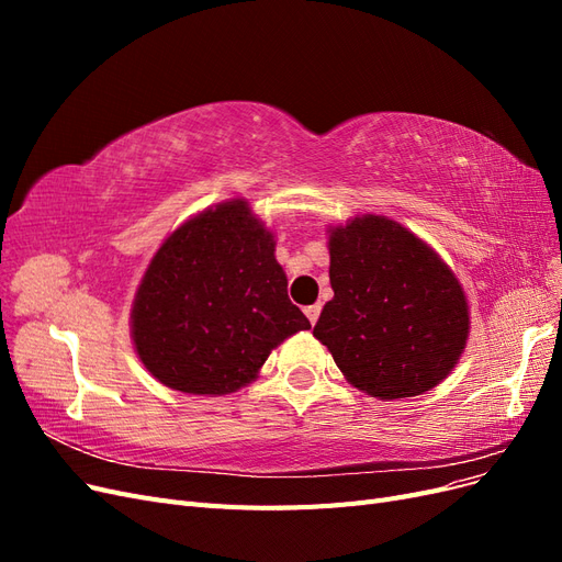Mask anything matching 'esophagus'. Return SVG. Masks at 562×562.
I'll return each instance as SVG.
<instances>
[{"instance_id": "esophagus-1", "label": "esophagus", "mask_w": 562, "mask_h": 562, "mask_svg": "<svg viewBox=\"0 0 562 562\" xmlns=\"http://www.w3.org/2000/svg\"><path fill=\"white\" fill-rule=\"evenodd\" d=\"M304 314H307L310 323L314 326V323H316V321H318V316H321V304H310V307L304 310Z\"/></svg>"}]
</instances>
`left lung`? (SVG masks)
<instances>
[{"mask_svg":"<svg viewBox=\"0 0 562 562\" xmlns=\"http://www.w3.org/2000/svg\"><path fill=\"white\" fill-rule=\"evenodd\" d=\"M330 285L314 337L366 394L411 398L443 382L469 337L450 267L394 220L353 217L330 232Z\"/></svg>","mask_w":562,"mask_h":562,"instance_id":"8db88e82","label":"left lung"}]
</instances>
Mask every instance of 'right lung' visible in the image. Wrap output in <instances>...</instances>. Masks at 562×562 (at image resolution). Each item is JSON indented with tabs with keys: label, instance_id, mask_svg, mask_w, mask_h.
Returning a JSON list of instances; mask_svg holds the SVG:
<instances>
[{
	"label": "right lung",
	"instance_id": "right-lung-1",
	"mask_svg": "<svg viewBox=\"0 0 562 562\" xmlns=\"http://www.w3.org/2000/svg\"><path fill=\"white\" fill-rule=\"evenodd\" d=\"M131 326L151 375L199 396L246 386L271 349L312 328L288 300L274 236L246 201L220 203L168 236L135 293Z\"/></svg>",
	"mask_w": 562,
	"mask_h": 562
}]
</instances>
